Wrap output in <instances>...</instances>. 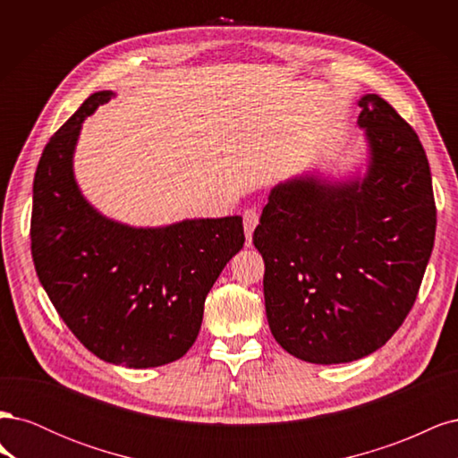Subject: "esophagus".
I'll list each match as a JSON object with an SVG mask.
<instances>
[{
	"label": "esophagus",
	"instance_id": "obj_1",
	"mask_svg": "<svg viewBox=\"0 0 458 458\" xmlns=\"http://www.w3.org/2000/svg\"><path fill=\"white\" fill-rule=\"evenodd\" d=\"M242 224H244V233H246L248 246H250L252 233H254L256 225L259 224V214L254 210V208H250V210H244V214H242Z\"/></svg>",
	"mask_w": 458,
	"mask_h": 458
}]
</instances>
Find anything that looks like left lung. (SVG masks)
<instances>
[{"label":"left lung","instance_id":"left-lung-1","mask_svg":"<svg viewBox=\"0 0 458 458\" xmlns=\"http://www.w3.org/2000/svg\"><path fill=\"white\" fill-rule=\"evenodd\" d=\"M363 179L279 183L254 231L263 296L281 348L317 365L350 363L403 325L432 256L436 202L419 135L382 97L359 101Z\"/></svg>","mask_w":458,"mask_h":458}]
</instances>
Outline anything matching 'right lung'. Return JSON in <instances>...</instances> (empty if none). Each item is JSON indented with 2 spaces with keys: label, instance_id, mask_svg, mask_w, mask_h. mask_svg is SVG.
I'll return each mask as SVG.
<instances>
[{
  "label": "right lung",
  "instance_id": "right-lung-1",
  "mask_svg": "<svg viewBox=\"0 0 458 458\" xmlns=\"http://www.w3.org/2000/svg\"><path fill=\"white\" fill-rule=\"evenodd\" d=\"M113 95H89L41 152L32 259L55 310L91 353L148 369L177 361L195 344L206 296L242 248L244 229L241 216L135 229L81 197L72 172L81 122Z\"/></svg>",
  "mask_w": 458,
  "mask_h": 458
}]
</instances>
